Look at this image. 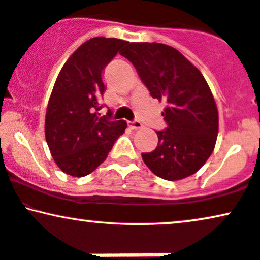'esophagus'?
<instances>
[{"label":"esophagus","instance_id":"esophagus-1","mask_svg":"<svg viewBox=\"0 0 260 260\" xmlns=\"http://www.w3.org/2000/svg\"><path fill=\"white\" fill-rule=\"evenodd\" d=\"M127 125H129L130 129L133 130H138L142 127V124L138 122V120H135V122H127Z\"/></svg>","mask_w":260,"mask_h":260}]
</instances>
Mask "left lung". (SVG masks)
Instances as JSON below:
<instances>
[{
  "instance_id": "8db88e82",
  "label": "left lung",
  "mask_w": 260,
  "mask_h": 260,
  "mask_svg": "<svg viewBox=\"0 0 260 260\" xmlns=\"http://www.w3.org/2000/svg\"><path fill=\"white\" fill-rule=\"evenodd\" d=\"M134 64L150 95L165 100L167 129L156 131V148L142 159L155 175L181 180L194 174L214 150L218 111L204 76L177 49L160 43H127L120 51Z\"/></svg>"
}]
</instances>
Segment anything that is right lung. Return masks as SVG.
<instances>
[{
	"mask_svg": "<svg viewBox=\"0 0 260 260\" xmlns=\"http://www.w3.org/2000/svg\"><path fill=\"white\" fill-rule=\"evenodd\" d=\"M126 44L105 37L87 40L57 76L46 109L45 138L56 165L66 174L81 178L92 173L126 129L125 120H110L98 112L105 92L101 74Z\"/></svg>",
	"mask_w": 260,
	"mask_h": 260,
	"instance_id": "right-lung-1",
	"label": "right lung"
}]
</instances>
